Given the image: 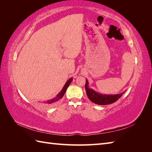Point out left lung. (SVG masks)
<instances>
[{
    "mask_svg": "<svg viewBox=\"0 0 152 152\" xmlns=\"http://www.w3.org/2000/svg\"><path fill=\"white\" fill-rule=\"evenodd\" d=\"M88 80H86L85 88L87 95L93 102L96 104L106 105L112 104V103L118 101V99L120 98L122 95L125 93H122L121 94L118 95H102L95 92L91 89H89L88 87Z\"/></svg>",
    "mask_w": 152,
    "mask_h": 152,
    "instance_id": "1",
    "label": "left lung"
}]
</instances>
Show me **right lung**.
<instances>
[{"instance_id":"1","label":"right lung","mask_w":152,"mask_h":152,"mask_svg":"<svg viewBox=\"0 0 152 152\" xmlns=\"http://www.w3.org/2000/svg\"><path fill=\"white\" fill-rule=\"evenodd\" d=\"M72 78H70L69 80H68L66 83H65V85H64V86L63 87V89L61 90V91L59 93V94H58L56 96V97H54L53 99L48 100V101H45L44 104L45 106H52L56 105L57 103H58V102L60 101V99L63 96L64 94L65 93V91H66L67 88L69 86L70 83H71V82H72Z\"/></svg>"}]
</instances>
